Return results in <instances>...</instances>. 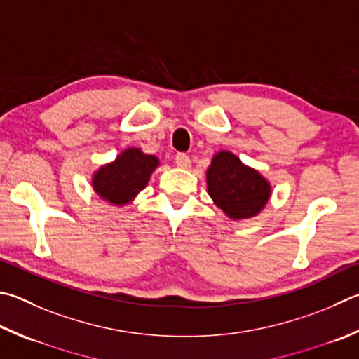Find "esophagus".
<instances>
[{
	"instance_id": "34e87169",
	"label": "esophagus",
	"mask_w": 359,
	"mask_h": 359,
	"mask_svg": "<svg viewBox=\"0 0 359 359\" xmlns=\"http://www.w3.org/2000/svg\"><path fill=\"white\" fill-rule=\"evenodd\" d=\"M175 165L182 169H188L191 166V160L187 154H177L175 155Z\"/></svg>"
}]
</instances>
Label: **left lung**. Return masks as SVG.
<instances>
[{"label": "left lung", "instance_id": "obj_1", "mask_svg": "<svg viewBox=\"0 0 359 359\" xmlns=\"http://www.w3.org/2000/svg\"><path fill=\"white\" fill-rule=\"evenodd\" d=\"M205 179L213 204L233 221L257 217L271 196L270 182L229 151L213 155Z\"/></svg>", "mask_w": 359, "mask_h": 359}]
</instances>
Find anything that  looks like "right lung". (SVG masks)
Segmentation results:
<instances>
[{"mask_svg": "<svg viewBox=\"0 0 359 359\" xmlns=\"http://www.w3.org/2000/svg\"><path fill=\"white\" fill-rule=\"evenodd\" d=\"M158 166V157L144 154L140 147H127L113 161L94 171L90 184L102 201L123 207L144 190Z\"/></svg>", "mask_w": 359, "mask_h": 359, "instance_id": "obj_1", "label": "right lung"}]
</instances>
